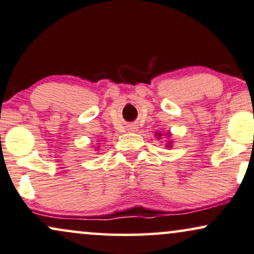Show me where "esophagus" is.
Wrapping results in <instances>:
<instances>
[{
	"label": "esophagus",
	"mask_w": 254,
	"mask_h": 254,
	"mask_svg": "<svg viewBox=\"0 0 254 254\" xmlns=\"http://www.w3.org/2000/svg\"><path fill=\"white\" fill-rule=\"evenodd\" d=\"M129 129H130V131H134V130H136V127H129Z\"/></svg>",
	"instance_id": "obj_1"
}]
</instances>
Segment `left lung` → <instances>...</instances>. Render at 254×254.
<instances>
[{"label": "left lung", "instance_id": "1", "mask_svg": "<svg viewBox=\"0 0 254 254\" xmlns=\"http://www.w3.org/2000/svg\"><path fill=\"white\" fill-rule=\"evenodd\" d=\"M163 136V133H157V138H158V139H160V137ZM166 136L168 137H170V133H166ZM171 144H172V142L171 140H168V142H166V147H169V149H171Z\"/></svg>", "mask_w": 254, "mask_h": 254}]
</instances>
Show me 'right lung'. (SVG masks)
I'll list each match as a JSON object with an SVG mask.
<instances>
[{
	"label": "right lung",
	"instance_id": "add662e5",
	"mask_svg": "<svg viewBox=\"0 0 254 254\" xmlns=\"http://www.w3.org/2000/svg\"><path fill=\"white\" fill-rule=\"evenodd\" d=\"M97 150H98V149H97Z\"/></svg>",
	"mask_w": 254,
	"mask_h": 254
}]
</instances>
